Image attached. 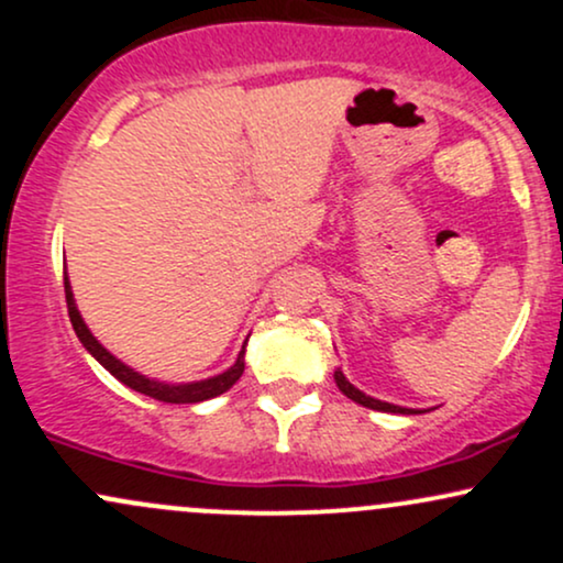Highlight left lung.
I'll return each instance as SVG.
<instances>
[{"mask_svg": "<svg viewBox=\"0 0 563 563\" xmlns=\"http://www.w3.org/2000/svg\"><path fill=\"white\" fill-rule=\"evenodd\" d=\"M333 378H335V386H339V389L344 391L349 399H354V402L363 405V407H371V410H380V412H402V416H416V412H423V410H412V407H399V405L380 402V399L367 397V394H365V391H360L357 386L349 384L346 376H344V373H341V371H335V373H333Z\"/></svg>", "mask_w": 563, "mask_h": 563, "instance_id": "8db88e82", "label": "left lung"}]
</instances>
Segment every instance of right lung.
<instances>
[{
  "label": "right lung",
  "mask_w": 563,
  "mask_h": 563,
  "mask_svg": "<svg viewBox=\"0 0 563 563\" xmlns=\"http://www.w3.org/2000/svg\"><path fill=\"white\" fill-rule=\"evenodd\" d=\"M63 283H66V303H68V318H70V325H74L76 335H79V341L87 349L89 354L106 367L108 373H111L113 378H119L121 384L129 386V389L145 394V397H153L158 399V402H172V405H192V402H203V399H211V397H219V394H224L230 389L232 384H235L238 378L243 376V367H245V344L241 349V354H238L235 365L228 367L224 373H219L214 378H206V380H192V384H164V380H153L147 376H142V373L134 371V367H129L121 363V360H115L111 352H108L106 346L100 344V341L95 339L92 331L87 328V322L81 320L79 309H76V301H74V290H70V283H68V275H63Z\"/></svg>",
  "instance_id": "right-lung-1"
}]
</instances>
